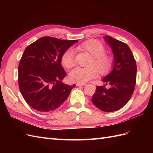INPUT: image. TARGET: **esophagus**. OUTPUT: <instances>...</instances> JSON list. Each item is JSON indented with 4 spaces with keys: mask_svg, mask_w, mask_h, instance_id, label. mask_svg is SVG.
<instances>
[{
    "mask_svg": "<svg viewBox=\"0 0 153 153\" xmlns=\"http://www.w3.org/2000/svg\"><path fill=\"white\" fill-rule=\"evenodd\" d=\"M77 86H85L86 85L85 83H76Z\"/></svg>",
    "mask_w": 153,
    "mask_h": 153,
    "instance_id": "34e87169",
    "label": "esophagus"
}]
</instances>
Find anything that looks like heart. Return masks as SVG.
<instances>
[{"label":"heart","mask_w":153,"mask_h":153,"mask_svg":"<svg viewBox=\"0 0 153 153\" xmlns=\"http://www.w3.org/2000/svg\"><path fill=\"white\" fill-rule=\"evenodd\" d=\"M79 49L85 51L93 56L88 64V67L77 66L69 74V79L72 82L79 83H85L97 76V71L100 74H105L113 66L114 59L110 55L106 54L105 46L97 40H90L80 45ZM75 62V52L70 48L64 52L61 56V63L64 66L70 68Z\"/></svg>","instance_id":"b5f03b06"}]
</instances>
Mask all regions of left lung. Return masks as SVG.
<instances>
[{"label":"left lung","instance_id":"8db88e82","mask_svg":"<svg viewBox=\"0 0 153 153\" xmlns=\"http://www.w3.org/2000/svg\"><path fill=\"white\" fill-rule=\"evenodd\" d=\"M114 58L113 70L102 79L105 86H97L92 102L104 112L122 108L131 97L136 83L137 66L134 55L126 43L110 36L105 37Z\"/></svg>","mask_w":153,"mask_h":153}]
</instances>
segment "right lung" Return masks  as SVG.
I'll return each instance as SVG.
<instances>
[{"label": "right lung", "instance_id": "right-lung-1", "mask_svg": "<svg viewBox=\"0 0 153 153\" xmlns=\"http://www.w3.org/2000/svg\"><path fill=\"white\" fill-rule=\"evenodd\" d=\"M77 40L43 37L25 49L18 66L19 91L26 102L39 112L59 107L76 85L62 82L66 76L61 56Z\"/></svg>", "mask_w": 153, "mask_h": 153}]
</instances>
